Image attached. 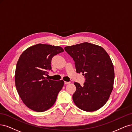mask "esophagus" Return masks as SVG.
I'll list each match as a JSON object with an SVG mask.
<instances>
[{
  "mask_svg": "<svg viewBox=\"0 0 132 132\" xmlns=\"http://www.w3.org/2000/svg\"><path fill=\"white\" fill-rule=\"evenodd\" d=\"M64 83H65V85H67V84H70V82H66V81H65Z\"/></svg>",
  "mask_w": 132,
  "mask_h": 132,
  "instance_id": "34e87169",
  "label": "esophagus"
}]
</instances>
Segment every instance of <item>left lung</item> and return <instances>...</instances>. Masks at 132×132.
I'll use <instances>...</instances> for the list:
<instances>
[{"instance_id": "obj_1", "label": "left lung", "mask_w": 132, "mask_h": 132, "mask_svg": "<svg viewBox=\"0 0 132 132\" xmlns=\"http://www.w3.org/2000/svg\"><path fill=\"white\" fill-rule=\"evenodd\" d=\"M64 49L75 61L77 73L82 72L86 77L83 86L74 83V103L83 111H96L106 103L113 88L114 72L111 58L103 47L88 42Z\"/></svg>"}]
</instances>
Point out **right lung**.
I'll return each instance as SVG.
<instances>
[{"instance_id": "1", "label": "right lung", "mask_w": 132, "mask_h": 132, "mask_svg": "<svg viewBox=\"0 0 132 132\" xmlns=\"http://www.w3.org/2000/svg\"><path fill=\"white\" fill-rule=\"evenodd\" d=\"M60 46L37 44L28 48L17 62L15 82L18 94L27 108L43 112L52 108L64 84L63 80L46 79L55 55L63 52Z\"/></svg>"}]
</instances>
